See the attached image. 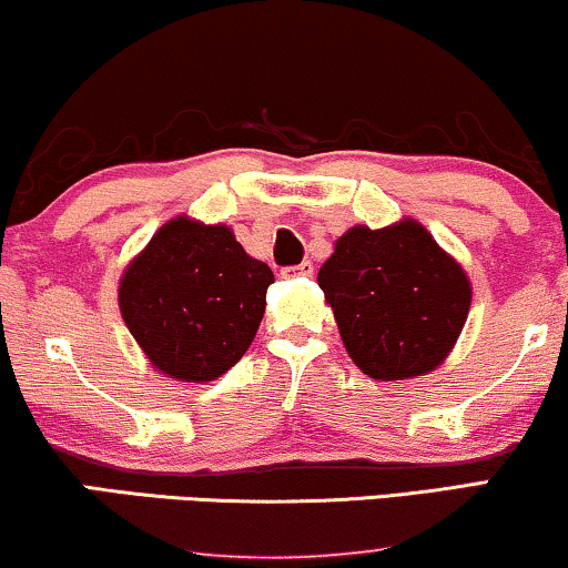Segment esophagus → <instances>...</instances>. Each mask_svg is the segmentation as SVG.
Wrapping results in <instances>:
<instances>
[{"label":"esophagus","instance_id":"34e87169","mask_svg":"<svg viewBox=\"0 0 568 568\" xmlns=\"http://www.w3.org/2000/svg\"><path fill=\"white\" fill-rule=\"evenodd\" d=\"M312 272H314V264L306 260V262H301L298 267H285V270H283V277H293V275H312Z\"/></svg>","mask_w":568,"mask_h":568}]
</instances>
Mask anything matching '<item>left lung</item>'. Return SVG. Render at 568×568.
<instances>
[{
	"instance_id": "1",
	"label": "left lung",
	"mask_w": 568,
	"mask_h": 568,
	"mask_svg": "<svg viewBox=\"0 0 568 568\" xmlns=\"http://www.w3.org/2000/svg\"><path fill=\"white\" fill-rule=\"evenodd\" d=\"M317 283L348 356L375 379L435 369L454 348L471 304L464 270L414 220L385 231L351 227Z\"/></svg>"
}]
</instances>
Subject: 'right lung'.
<instances>
[{
	"mask_svg": "<svg viewBox=\"0 0 568 568\" xmlns=\"http://www.w3.org/2000/svg\"><path fill=\"white\" fill-rule=\"evenodd\" d=\"M272 280L231 227L178 217L128 264L120 312L156 369L206 383L246 354Z\"/></svg>",
	"mask_w": 568,
	"mask_h": 568,
	"instance_id": "1",
	"label": "right lung"
}]
</instances>
